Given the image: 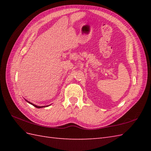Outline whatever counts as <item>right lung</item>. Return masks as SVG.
<instances>
[{"mask_svg": "<svg viewBox=\"0 0 151 151\" xmlns=\"http://www.w3.org/2000/svg\"><path fill=\"white\" fill-rule=\"evenodd\" d=\"M25 101H26L27 102H28V103H30V104H32V105H33L34 106H35V107H36V108H43V107H47L48 106H37V105H35V104H32V102H28L27 100H25Z\"/></svg>", "mask_w": 151, "mask_h": 151, "instance_id": "add662e5", "label": "right lung"}]
</instances>
